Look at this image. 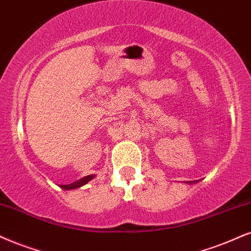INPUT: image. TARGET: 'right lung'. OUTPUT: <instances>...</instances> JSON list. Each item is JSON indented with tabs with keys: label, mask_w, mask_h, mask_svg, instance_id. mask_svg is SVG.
I'll return each instance as SVG.
<instances>
[{
	"label": "right lung",
	"mask_w": 251,
	"mask_h": 251,
	"mask_svg": "<svg viewBox=\"0 0 251 251\" xmlns=\"http://www.w3.org/2000/svg\"><path fill=\"white\" fill-rule=\"evenodd\" d=\"M94 178V175H89V176H85V177H83V178H81V179H78V180H76V182H74V183H71V184H67V185H61V188L62 189H65V190H72V189H77V188H80V186H82V185H84V184H87L89 180H91Z\"/></svg>",
	"instance_id": "add662e5"
}]
</instances>
